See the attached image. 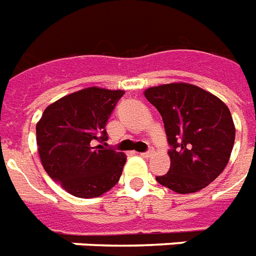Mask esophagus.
Instances as JSON below:
<instances>
[{
  "label": "esophagus",
  "instance_id": "1",
  "mask_svg": "<svg viewBox=\"0 0 256 256\" xmlns=\"http://www.w3.org/2000/svg\"><path fill=\"white\" fill-rule=\"evenodd\" d=\"M153 153H154V150H153V148H150V149H149V150H146V152L141 153V156L145 157V158H148V157H150V156H152Z\"/></svg>",
  "mask_w": 256,
  "mask_h": 256
}]
</instances>
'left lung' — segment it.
<instances>
[{
	"label": "left lung",
	"instance_id": "left-lung-1",
	"mask_svg": "<svg viewBox=\"0 0 256 256\" xmlns=\"http://www.w3.org/2000/svg\"><path fill=\"white\" fill-rule=\"evenodd\" d=\"M145 98L162 115L171 146L170 171L156 180L179 194L205 188L224 171L234 148L229 108L214 94L184 82L148 88Z\"/></svg>",
	"mask_w": 256,
	"mask_h": 256
}]
</instances>
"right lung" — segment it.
<instances>
[{
    "instance_id": "right-lung-1",
    "label": "right lung",
    "mask_w": 256,
    "mask_h": 256,
    "mask_svg": "<svg viewBox=\"0 0 256 256\" xmlns=\"http://www.w3.org/2000/svg\"><path fill=\"white\" fill-rule=\"evenodd\" d=\"M123 90L90 86L50 104L36 124L38 152L51 179L72 196L94 198L119 182L126 156L103 146Z\"/></svg>"
}]
</instances>
